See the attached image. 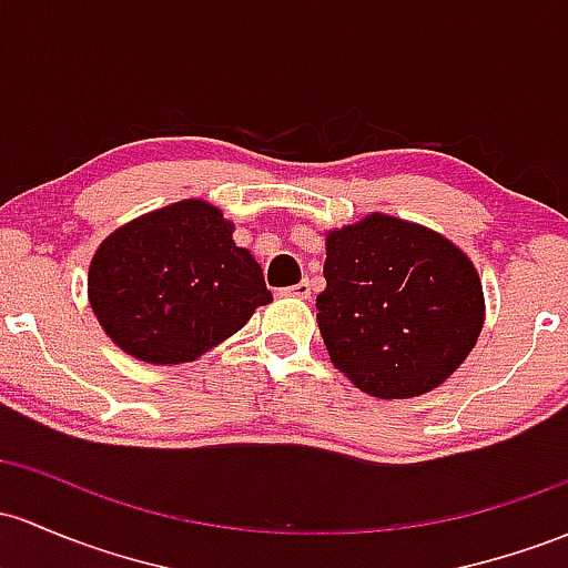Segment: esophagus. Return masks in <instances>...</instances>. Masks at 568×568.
Here are the masks:
<instances>
[{
	"mask_svg": "<svg viewBox=\"0 0 568 568\" xmlns=\"http://www.w3.org/2000/svg\"><path fill=\"white\" fill-rule=\"evenodd\" d=\"M283 296H296V298H310V294H313V288H310V280H302V283L291 285V288H283L280 291Z\"/></svg>",
	"mask_w": 568,
	"mask_h": 568,
	"instance_id": "obj_1",
	"label": "esophagus"
}]
</instances>
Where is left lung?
Instances as JSON below:
<instances>
[{
    "label": "left lung",
    "mask_w": 568,
    "mask_h": 568,
    "mask_svg": "<svg viewBox=\"0 0 568 568\" xmlns=\"http://www.w3.org/2000/svg\"><path fill=\"white\" fill-rule=\"evenodd\" d=\"M317 323L336 369L377 398L445 383L485 321L471 261L432 229L369 215L326 236Z\"/></svg>",
    "instance_id": "left-lung-1"
}]
</instances>
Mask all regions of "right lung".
<instances>
[{
	"label": "right lung",
	"mask_w": 568,
	"mask_h": 568,
	"mask_svg": "<svg viewBox=\"0 0 568 568\" xmlns=\"http://www.w3.org/2000/svg\"><path fill=\"white\" fill-rule=\"evenodd\" d=\"M232 232L221 210L189 199L110 234L89 270L110 339L148 364H185L240 332L272 294Z\"/></svg>",
	"instance_id": "add662e5"
}]
</instances>
